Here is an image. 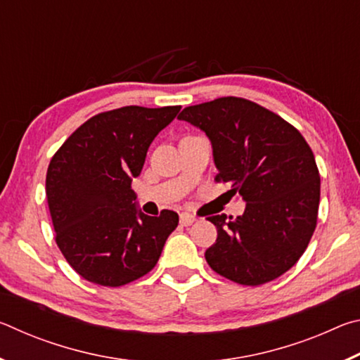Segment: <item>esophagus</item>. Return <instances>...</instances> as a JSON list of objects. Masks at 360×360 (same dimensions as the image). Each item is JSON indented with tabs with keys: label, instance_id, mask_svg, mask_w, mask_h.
Masks as SVG:
<instances>
[{
	"label": "esophagus",
	"instance_id": "esophagus-1",
	"mask_svg": "<svg viewBox=\"0 0 360 360\" xmlns=\"http://www.w3.org/2000/svg\"><path fill=\"white\" fill-rule=\"evenodd\" d=\"M195 221H197V217L191 214V212H182L179 217V222L181 225H184V227H188V225H192Z\"/></svg>",
	"mask_w": 360,
	"mask_h": 360
}]
</instances>
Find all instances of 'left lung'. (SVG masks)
<instances>
[{
	"label": "left lung",
	"instance_id": "8db88e82",
	"mask_svg": "<svg viewBox=\"0 0 360 360\" xmlns=\"http://www.w3.org/2000/svg\"><path fill=\"white\" fill-rule=\"evenodd\" d=\"M206 133L217 168L246 202L245 212L210 217L217 240L205 259L243 285L273 281L297 264L318 222L321 178L300 131L245 98L224 96L178 115Z\"/></svg>",
	"mask_w": 360,
	"mask_h": 360
}]
</instances>
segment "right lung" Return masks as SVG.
<instances>
[{
  "label": "right lung",
  "mask_w": 360,
  "mask_h": 360,
  "mask_svg": "<svg viewBox=\"0 0 360 360\" xmlns=\"http://www.w3.org/2000/svg\"><path fill=\"white\" fill-rule=\"evenodd\" d=\"M181 106H125L94 115L66 139L47 168L46 195L56 241L90 283L119 288L155 266L179 216L136 208L131 181L150 143Z\"/></svg>",
  "instance_id": "1"
}]
</instances>
